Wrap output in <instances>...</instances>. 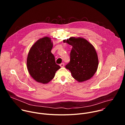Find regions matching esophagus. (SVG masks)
<instances>
[{
  "label": "esophagus",
  "mask_w": 125,
  "mask_h": 125,
  "mask_svg": "<svg viewBox=\"0 0 125 125\" xmlns=\"http://www.w3.org/2000/svg\"><path fill=\"white\" fill-rule=\"evenodd\" d=\"M60 66L61 67H63L64 66V63H63L60 64Z\"/></svg>",
  "instance_id": "obj_1"
}]
</instances>
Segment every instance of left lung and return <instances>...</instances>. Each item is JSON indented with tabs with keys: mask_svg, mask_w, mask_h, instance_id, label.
I'll use <instances>...</instances> for the list:
<instances>
[{
	"mask_svg": "<svg viewBox=\"0 0 125 125\" xmlns=\"http://www.w3.org/2000/svg\"><path fill=\"white\" fill-rule=\"evenodd\" d=\"M63 42L72 46L70 62L65 68L73 78L80 83L92 78L98 66L97 54L93 44L81 37H70L63 40Z\"/></svg>",
	"mask_w": 125,
	"mask_h": 125,
	"instance_id": "obj_1",
	"label": "left lung"
}]
</instances>
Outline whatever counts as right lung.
Listing matches in <instances>:
<instances>
[{"instance_id":"1","label":"right lung","mask_w":125,"mask_h":125,"mask_svg":"<svg viewBox=\"0 0 125 125\" xmlns=\"http://www.w3.org/2000/svg\"><path fill=\"white\" fill-rule=\"evenodd\" d=\"M53 42L45 37L39 39L30 48L27 59V66L31 76L36 82L46 84L54 78L60 67L56 64L51 50Z\"/></svg>"}]
</instances>
